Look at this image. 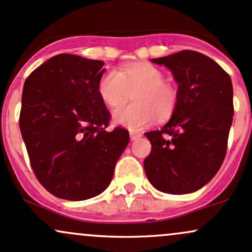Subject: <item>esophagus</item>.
<instances>
[{
    "label": "esophagus",
    "instance_id": "34e87169",
    "mask_svg": "<svg viewBox=\"0 0 252 252\" xmlns=\"http://www.w3.org/2000/svg\"><path fill=\"white\" fill-rule=\"evenodd\" d=\"M141 133H139V132H135V131H131L129 132V137H131V140H135L138 139V138L141 137Z\"/></svg>",
    "mask_w": 252,
    "mask_h": 252
}]
</instances>
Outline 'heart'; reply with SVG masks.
I'll use <instances>...</instances> for the list:
<instances>
[{
	"label": "heart",
	"instance_id": "1",
	"mask_svg": "<svg viewBox=\"0 0 252 252\" xmlns=\"http://www.w3.org/2000/svg\"><path fill=\"white\" fill-rule=\"evenodd\" d=\"M101 100L111 108H117L131 97L134 102L114 112V120L131 129L149 126L155 118L165 119L176 108L179 94L164 73L150 63L128 64L121 71L108 69L97 84Z\"/></svg>",
	"mask_w": 252,
	"mask_h": 252
}]
</instances>
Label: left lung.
Masks as SVG:
<instances>
[{"label":"left lung","mask_w":252,"mask_h":252,"mask_svg":"<svg viewBox=\"0 0 252 252\" xmlns=\"http://www.w3.org/2000/svg\"><path fill=\"white\" fill-rule=\"evenodd\" d=\"M151 62L171 70L179 100L169 123L145 133L151 141L145 174L163 193H193L216 176L225 159L233 119L232 82L219 64L196 51Z\"/></svg>","instance_id":"8db88e82"}]
</instances>
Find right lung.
<instances>
[{
    "label": "right lung",
    "mask_w": 252,
    "mask_h": 252,
    "mask_svg": "<svg viewBox=\"0 0 252 252\" xmlns=\"http://www.w3.org/2000/svg\"><path fill=\"white\" fill-rule=\"evenodd\" d=\"M102 61L61 53L31 72L22 90L20 129L33 172L55 196L80 201L109 186L128 131H107L97 92Z\"/></svg>",
    "instance_id": "right-lung-1"
}]
</instances>
